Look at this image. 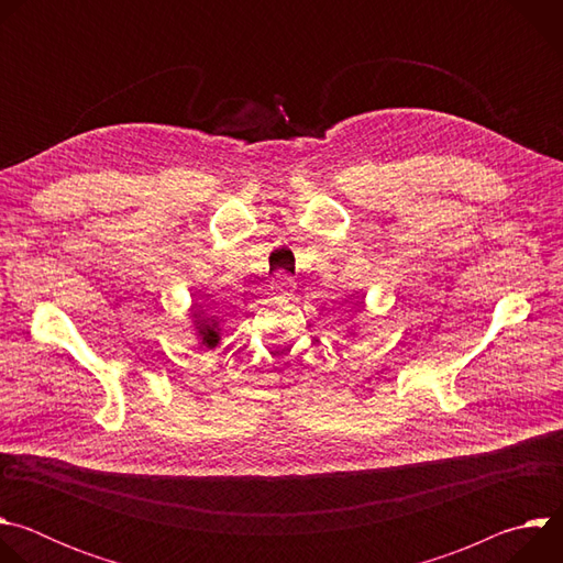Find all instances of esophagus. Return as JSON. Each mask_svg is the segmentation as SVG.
Returning a JSON list of instances; mask_svg holds the SVG:
<instances>
[{"label": "esophagus", "mask_w": 563, "mask_h": 563, "mask_svg": "<svg viewBox=\"0 0 563 563\" xmlns=\"http://www.w3.org/2000/svg\"><path fill=\"white\" fill-rule=\"evenodd\" d=\"M272 287H274L280 296H289V294L296 289V280H294L291 276H287L285 272H280V274H276V276H274Z\"/></svg>", "instance_id": "obj_1"}]
</instances>
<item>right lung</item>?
I'll list each match as a JSON object with an SVG mask.
<instances>
[{
    "label": "right lung",
    "mask_w": 563,
    "mask_h": 563,
    "mask_svg": "<svg viewBox=\"0 0 563 563\" xmlns=\"http://www.w3.org/2000/svg\"><path fill=\"white\" fill-rule=\"evenodd\" d=\"M194 318H196V325H198V332L202 336V345H207L209 350L218 345L220 336H218V323H213V318H200L198 311H194Z\"/></svg>",
    "instance_id": "right-lung-1"
}]
</instances>
